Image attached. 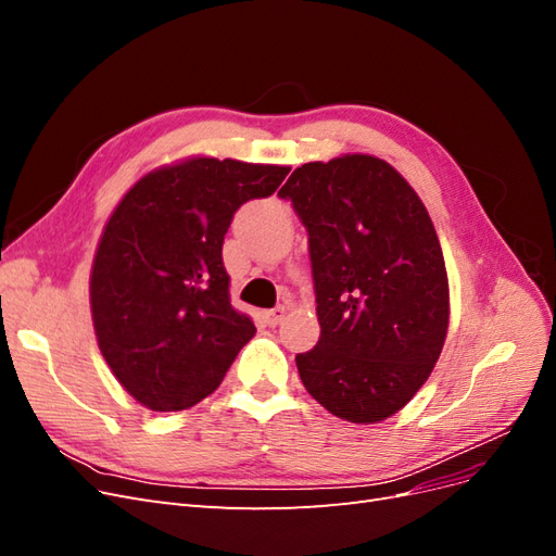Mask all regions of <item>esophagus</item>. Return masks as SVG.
Returning <instances> with one entry per match:
<instances>
[{
  "mask_svg": "<svg viewBox=\"0 0 556 556\" xmlns=\"http://www.w3.org/2000/svg\"><path fill=\"white\" fill-rule=\"evenodd\" d=\"M288 315V308L285 306H276V308H271V311H266L264 313V319H266V325L268 327H276V325H280L282 323V317Z\"/></svg>",
  "mask_w": 556,
  "mask_h": 556,
  "instance_id": "esophagus-1",
  "label": "esophagus"
}]
</instances>
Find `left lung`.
I'll return each instance as SVG.
<instances>
[{"label": "left lung", "mask_w": 556, "mask_h": 556, "mask_svg": "<svg viewBox=\"0 0 556 556\" xmlns=\"http://www.w3.org/2000/svg\"><path fill=\"white\" fill-rule=\"evenodd\" d=\"M280 199L308 231L319 341L296 355L308 394L355 425L382 422L427 382L450 323L443 250L422 199L371 155L308 162Z\"/></svg>", "instance_id": "left-lung-1"}]
</instances>
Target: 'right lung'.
Instances as JSON below:
<instances>
[{"label":"right lung","instance_id":"1","mask_svg":"<svg viewBox=\"0 0 556 556\" xmlns=\"http://www.w3.org/2000/svg\"><path fill=\"white\" fill-rule=\"evenodd\" d=\"M290 166L190 157L150 172L104 227L90 274L97 343L150 410L194 406L255 336L233 311L225 233L245 201L271 197Z\"/></svg>","mask_w":556,"mask_h":556}]
</instances>
